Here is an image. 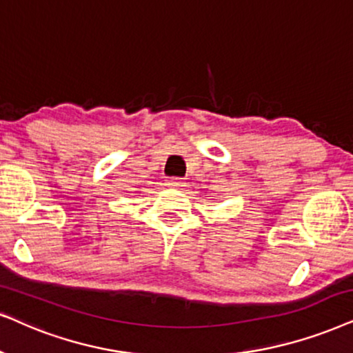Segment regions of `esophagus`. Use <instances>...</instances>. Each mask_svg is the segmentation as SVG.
Masks as SVG:
<instances>
[{
	"label": "esophagus",
	"instance_id": "obj_1",
	"mask_svg": "<svg viewBox=\"0 0 353 353\" xmlns=\"http://www.w3.org/2000/svg\"><path fill=\"white\" fill-rule=\"evenodd\" d=\"M182 184H184V181H182L181 177H169V181H168V185H171V187H181Z\"/></svg>",
	"mask_w": 353,
	"mask_h": 353
}]
</instances>
